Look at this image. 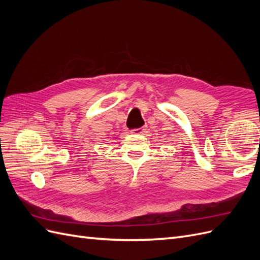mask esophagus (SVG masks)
I'll list each match as a JSON object with an SVG mask.
<instances>
[{"label":"esophagus","instance_id":"34e87169","mask_svg":"<svg viewBox=\"0 0 260 260\" xmlns=\"http://www.w3.org/2000/svg\"><path fill=\"white\" fill-rule=\"evenodd\" d=\"M144 131H145V129H144V128H139V129L132 130L131 132L133 133V135H143Z\"/></svg>","mask_w":260,"mask_h":260}]
</instances>
